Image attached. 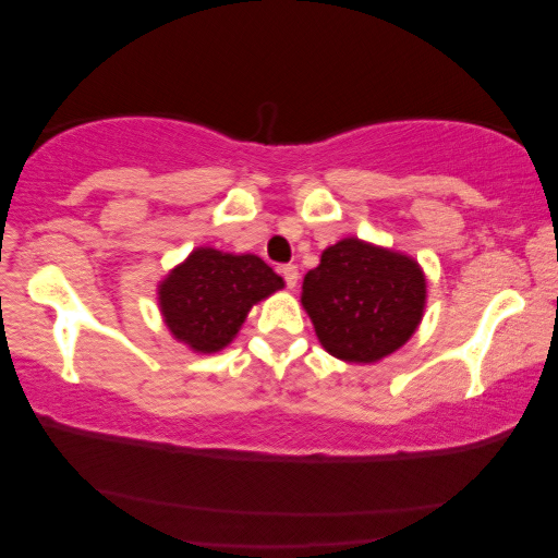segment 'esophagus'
<instances>
[{"mask_svg":"<svg viewBox=\"0 0 558 558\" xmlns=\"http://www.w3.org/2000/svg\"><path fill=\"white\" fill-rule=\"evenodd\" d=\"M279 274H281V279L287 281V287H289V289H294V287H296V279H300V269H296L294 264H284V266H279Z\"/></svg>","mask_w":558,"mask_h":558,"instance_id":"1","label":"esophagus"}]
</instances>
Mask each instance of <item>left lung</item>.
<instances>
[{
  "label": "left lung",
  "mask_w": 558,
  "mask_h": 558,
  "mask_svg": "<svg viewBox=\"0 0 558 558\" xmlns=\"http://www.w3.org/2000/svg\"><path fill=\"white\" fill-rule=\"evenodd\" d=\"M426 281L414 258L345 239L323 251L307 271L302 304L327 353L376 363L414 335L424 315Z\"/></svg>",
  "instance_id": "8db88e82"
}]
</instances>
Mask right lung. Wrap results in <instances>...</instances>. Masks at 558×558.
I'll return each instance as SVG.
<instances>
[{"instance_id": "obj_1", "label": "right lung", "mask_w": 558, "mask_h": 558, "mask_svg": "<svg viewBox=\"0 0 558 558\" xmlns=\"http://www.w3.org/2000/svg\"><path fill=\"white\" fill-rule=\"evenodd\" d=\"M284 287L258 256L197 248L159 287V307L174 338L216 353L235 338L248 310Z\"/></svg>"}]
</instances>
